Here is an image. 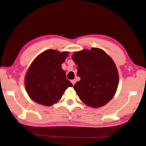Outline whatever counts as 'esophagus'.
<instances>
[{
  "mask_svg": "<svg viewBox=\"0 0 146 146\" xmlns=\"http://www.w3.org/2000/svg\"><path fill=\"white\" fill-rule=\"evenodd\" d=\"M71 83L73 84V85H74V84H75V82H76V80H75V79H74V80H71Z\"/></svg>",
  "mask_w": 146,
  "mask_h": 146,
  "instance_id": "34e87169",
  "label": "esophagus"
}]
</instances>
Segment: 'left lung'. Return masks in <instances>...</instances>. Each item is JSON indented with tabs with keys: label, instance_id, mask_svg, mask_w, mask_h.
Masks as SVG:
<instances>
[{
	"label": "left lung",
	"instance_id": "1",
	"mask_svg": "<svg viewBox=\"0 0 146 146\" xmlns=\"http://www.w3.org/2000/svg\"><path fill=\"white\" fill-rule=\"evenodd\" d=\"M80 80L74 85L82 102L100 108L112 99L118 85V73L112 58L102 49L92 48L73 53Z\"/></svg>",
	"mask_w": 146,
	"mask_h": 146
}]
</instances>
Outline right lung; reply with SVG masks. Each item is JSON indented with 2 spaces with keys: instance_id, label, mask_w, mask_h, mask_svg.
Wrapping results in <instances>:
<instances>
[{
  "instance_id": "add662e5",
  "label": "right lung",
  "mask_w": 146,
  "mask_h": 146,
  "mask_svg": "<svg viewBox=\"0 0 146 146\" xmlns=\"http://www.w3.org/2000/svg\"><path fill=\"white\" fill-rule=\"evenodd\" d=\"M68 55L49 49L35 58L25 76L26 91L35 102L50 106L60 99L66 89L72 87L61 67Z\"/></svg>"
}]
</instances>
